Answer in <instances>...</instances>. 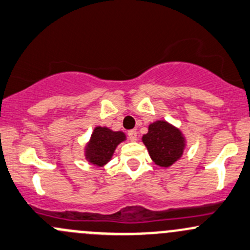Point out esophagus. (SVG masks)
Listing matches in <instances>:
<instances>
[{
  "mask_svg": "<svg viewBox=\"0 0 250 250\" xmlns=\"http://www.w3.org/2000/svg\"><path fill=\"white\" fill-rule=\"evenodd\" d=\"M128 138H130L131 142H136L137 141V131L136 130H131L127 132Z\"/></svg>",
  "mask_w": 250,
  "mask_h": 250,
  "instance_id": "obj_1",
  "label": "esophagus"
}]
</instances>
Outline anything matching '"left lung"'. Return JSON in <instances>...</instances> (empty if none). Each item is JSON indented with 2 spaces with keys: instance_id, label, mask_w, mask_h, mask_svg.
<instances>
[{
  "instance_id": "obj_1",
  "label": "left lung",
  "mask_w": 250,
  "mask_h": 250,
  "mask_svg": "<svg viewBox=\"0 0 250 250\" xmlns=\"http://www.w3.org/2000/svg\"><path fill=\"white\" fill-rule=\"evenodd\" d=\"M150 158L158 167L169 168L179 161L187 146L186 137L179 127L166 120H156L142 137Z\"/></svg>"
}]
</instances>
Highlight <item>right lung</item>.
<instances>
[{"label":"right lung","instance_id":"1","mask_svg":"<svg viewBox=\"0 0 250 250\" xmlns=\"http://www.w3.org/2000/svg\"><path fill=\"white\" fill-rule=\"evenodd\" d=\"M126 141L123 131H113L106 126H95L89 141L85 143L84 157L94 167H104L112 160L115 149Z\"/></svg>","mask_w":250,"mask_h":250}]
</instances>
